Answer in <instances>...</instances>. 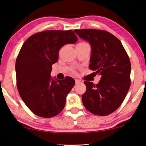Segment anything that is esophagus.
I'll use <instances>...</instances> for the list:
<instances>
[{
  "label": "esophagus",
  "mask_w": 146,
  "mask_h": 146,
  "mask_svg": "<svg viewBox=\"0 0 146 146\" xmlns=\"http://www.w3.org/2000/svg\"><path fill=\"white\" fill-rule=\"evenodd\" d=\"M75 82H76V84H78L80 82V80H78V79H76V80H75Z\"/></svg>",
  "instance_id": "esophagus-1"
}]
</instances>
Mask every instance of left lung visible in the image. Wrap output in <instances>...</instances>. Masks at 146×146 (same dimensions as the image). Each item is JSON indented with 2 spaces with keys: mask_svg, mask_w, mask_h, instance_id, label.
<instances>
[{
  "mask_svg": "<svg viewBox=\"0 0 146 146\" xmlns=\"http://www.w3.org/2000/svg\"><path fill=\"white\" fill-rule=\"evenodd\" d=\"M91 46L89 68L101 75L98 84L84 81L82 95L85 108L93 114L106 116L116 110L131 85V62L120 41L110 32L95 29L75 30Z\"/></svg>",
  "mask_w": 146,
  "mask_h": 146,
  "instance_id": "8db88e82",
  "label": "left lung"
}]
</instances>
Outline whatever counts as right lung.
<instances>
[{"instance_id":"right-lung-1","label":"right lung","mask_w":146,"mask_h":146,"mask_svg":"<svg viewBox=\"0 0 146 146\" xmlns=\"http://www.w3.org/2000/svg\"><path fill=\"white\" fill-rule=\"evenodd\" d=\"M78 38L72 30H46L28 38L21 46L15 63L17 87L27 107L43 118L59 114L75 84L72 77L64 80L51 76L52 65L58 61L59 51Z\"/></svg>"}]
</instances>
